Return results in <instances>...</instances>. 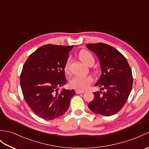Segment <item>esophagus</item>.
Segmentation results:
<instances>
[{"instance_id": "esophagus-1", "label": "esophagus", "mask_w": 149, "mask_h": 149, "mask_svg": "<svg viewBox=\"0 0 149 149\" xmlns=\"http://www.w3.org/2000/svg\"><path fill=\"white\" fill-rule=\"evenodd\" d=\"M75 92H76V93H77V94H81V93H83L84 92V91L76 90H75Z\"/></svg>"}]
</instances>
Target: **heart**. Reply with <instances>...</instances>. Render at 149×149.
<instances>
[{
  "label": "heart",
  "mask_w": 149,
  "mask_h": 149,
  "mask_svg": "<svg viewBox=\"0 0 149 149\" xmlns=\"http://www.w3.org/2000/svg\"><path fill=\"white\" fill-rule=\"evenodd\" d=\"M79 58L85 65H88L91 61H94L91 54L83 50L79 53ZM69 66V59L66 61L65 65V71H67ZM93 79L90 76H83V75H75L70 81V86L74 89L79 90H84L92 83Z\"/></svg>",
  "instance_id": "b5f03b06"
}]
</instances>
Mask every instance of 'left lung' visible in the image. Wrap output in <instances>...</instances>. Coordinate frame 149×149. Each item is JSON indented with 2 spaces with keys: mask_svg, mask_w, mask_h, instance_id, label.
Returning a JSON list of instances; mask_svg holds the SVG:
<instances>
[{
  "mask_svg": "<svg viewBox=\"0 0 149 149\" xmlns=\"http://www.w3.org/2000/svg\"><path fill=\"white\" fill-rule=\"evenodd\" d=\"M86 45L100 62L101 75L95 86L104 90L94 92V99L88 106L96 114L106 116L115 115L125 105L131 91V68L125 57L112 46L102 43Z\"/></svg>",
  "mask_w": 149,
  "mask_h": 149,
  "instance_id": "1",
  "label": "left lung"
}]
</instances>
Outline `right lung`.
<instances>
[{
  "instance_id": "add662e5",
  "label": "right lung",
  "mask_w": 149,
  "mask_h": 149,
  "mask_svg": "<svg viewBox=\"0 0 149 149\" xmlns=\"http://www.w3.org/2000/svg\"><path fill=\"white\" fill-rule=\"evenodd\" d=\"M74 45L48 44L36 50L24 63L20 86L24 99L40 118L51 120L68 110L75 90L58 87L66 83L65 65Z\"/></svg>"
}]
</instances>
